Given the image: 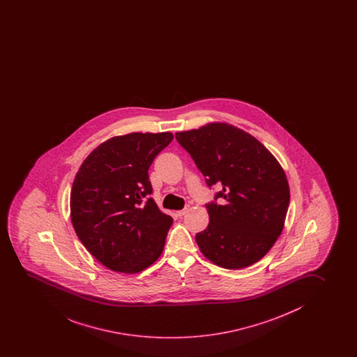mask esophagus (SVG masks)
Masks as SVG:
<instances>
[{"label": "esophagus", "instance_id": "1", "mask_svg": "<svg viewBox=\"0 0 357 357\" xmlns=\"http://www.w3.org/2000/svg\"><path fill=\"white\" fill-rule=\"evenodd\" d=\"M190 210V207L185 206L183 210H179V211H176V215L179 216V218H181V216H184L185 215L186 212L189 211Z\"/></svg>", "mask_w": 357, "mask_h": 357}]
</instances>
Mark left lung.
Masks as SVG:
<instances>
[{"label": "left lung", "instance_id": "obj_1", "mask_svg": "<svg viewBox=\"0 0 357 357\" xmlns=\"http://www.w3.org/2000/svg\"><path fill=\"white\" fill-rule=\"evenodd\" d=\"M176 139L223 202L207 204L210 222L197 233L205 258L225 269L247 268L269 252L282 232L289 186L279 160L265 146L227 123L176 132Z\"/></svg>", "mask_w": 357, "mask_h": 357}]
</instances>
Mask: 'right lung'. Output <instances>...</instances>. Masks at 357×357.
I'll return each instance as SVG.
<instances>
[{"instance_id":"1","label":"right lung","mask_w":357,"mask_h":357,"mask_svg":"<svg viewBox=\"0 0 357 357\" xmlns=\"http://www.w3.org/2000/svg\"><path fill=\"white\" fill-rule=\"evenodd\" d=\"M173 134L130 132L94 149L70 197L71 222L88 252L108 269L136 274L160 258L173 218L153 199L149 168Z\"/></svg>"}]
</instances>
